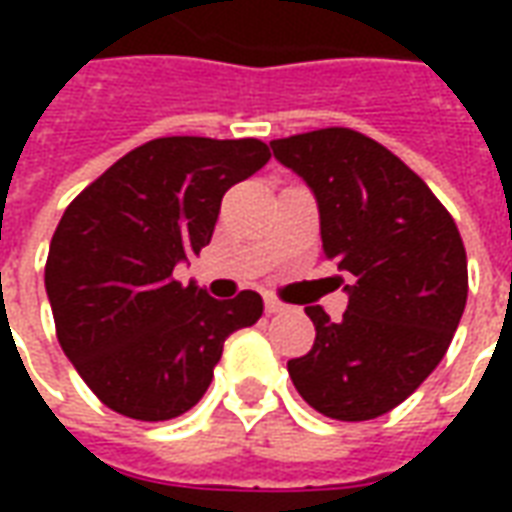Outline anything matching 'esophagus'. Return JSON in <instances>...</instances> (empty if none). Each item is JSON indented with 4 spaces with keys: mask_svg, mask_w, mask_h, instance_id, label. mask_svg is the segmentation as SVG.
<instances>
[{
    "mask_svg": "<svg viewBox=\"0 0 512 512\" xmlns=\"http://www.w3.org/2000/svg\"><path fill=\"white\" fill-rule=\"evenodd\" d=\"M282 310H285V304H282V301L266 299V312H268V315H277V312H282Z\"/></svg>",
    "mask_w": 512,
    "mask_h": 512,
    "instance_id": "34e87169",
    "label": "esophagus"
}]
</instances>
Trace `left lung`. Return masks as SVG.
Instances as JSON below:
<instances>
[{"mask_svg": "<svg viewBox=\"0 0 512 512\" xmlns=\"http://www.w3.org/2000/svg\"><path fill=\"white\" fill-rule=\"evenodd\" d=\"M271 150L312 189L323 255L351 274L340 321L307 307L315 345L288 362L293 386L323 417H381L436 370L461 323V233L428 183L359 131L321 128Z\"/></svg>", "mask_w": 512, "mask_h": 512, "instance_id": "1", "label": "left lung"}]
</instances>
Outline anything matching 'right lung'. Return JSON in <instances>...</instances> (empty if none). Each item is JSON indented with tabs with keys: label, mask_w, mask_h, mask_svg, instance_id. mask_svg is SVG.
Masks as SVG:
<instances>
[{
	"label": "right lung",
	"mask_w": 512,
	"mask_h": 512,
	"mask_svg": "<svg viewBox=\"0 0 512 512\" xmlns=\"http://www.w3.org/2000/svg\"><path fill=\"white\" fill-rule=\"evenodd\" d=\"M268 158L260 139L161 136L65 208L46 293L62 351L104 406L142 422L186 414L224 340L263 315L255 290L219 301L172 271L211 244L224 191Z\"/></svg>",
	"instance_id": "right-lung-1"
}]
</instances>
